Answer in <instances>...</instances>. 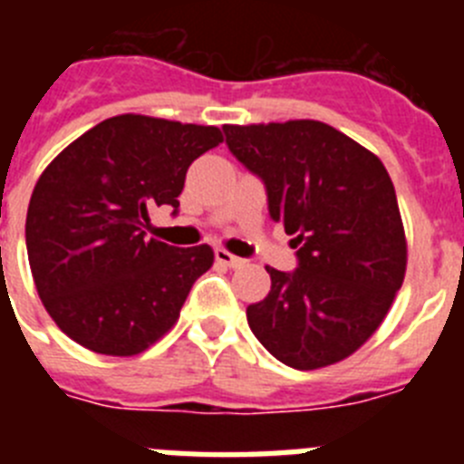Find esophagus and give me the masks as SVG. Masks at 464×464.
<instances>
[{
  "instance_id": "34e87169",
  "label": "esophagus",
  "mask_w": 464,
  "mask_h": 464,
  "mask_svg": "<svg viewBox=\"0 0 464 464\" xmlns=\"http://www.w3.org/2000/svg\"><path fill=\"white\" fill-rule=\"evenodd\" d=\"M216 260H218L220 265H225V267H232V269H237L244 265V260H241V257L232 256V253L225 251V248H216Z\"/></svg>"
}]
</instances>
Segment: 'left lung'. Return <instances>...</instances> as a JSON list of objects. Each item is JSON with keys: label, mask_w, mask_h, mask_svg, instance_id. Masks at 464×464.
<instances>
[{"label": "left lung", "mask_w": 464, "mask_h": 464, "mask_svg": "<svg viewBox=\"0 0 464 464\" xmlns=\"http://www.w3.org/2000/svg\"><path fill=\"white\" fill-rule=\"evenodd\" d=\"M229 150L265 181L269 216L297 248L293 274L246 309L257 342L293 370L353 355L379 330L407 274L395 188L372 150L321 121L223 125Z\"/></svg>", "instance_id": "1"}]
</instances>
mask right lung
<instances>
[{
    "mask_svg": "<svg viewBox=\"0 0 464 464\" xmlns=\"http://www.w3.org/2000/svg\"><path fill=\"white\" fill-rule=\"evenodd\" d=\"M223 143L213 125L122 113L44 169L24 223L36 293L55 325L92 353H143L176 325L211 246L146 237L158 207L179 208L188 167Z\"/></svg>",
    "mask_w": 464,
    "mask_h": 464,
    "instance_id": "add662e5",
    "label": "right lung"
}]
</instances>
